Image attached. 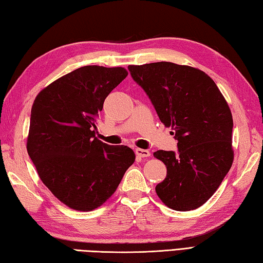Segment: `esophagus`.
I'll return each instance as SVG.
<instances>
[{
  "label": "esophagus",
  "mask_w": 263,
  "mask_h": 263,
  "mask_svg": "<svg viewBox=\"0 0 263 263\" xmlns=\"http://www.w3.org/2000/svg\"><path fill=\"white\" fill-rule=\"evenodd\" d=\"M136 155L139 156V157H149L150 153L146 149H140V148H137L136 149Z\"/></svg>",
  "instance_id": "esophagus-1"
}]
</instances>
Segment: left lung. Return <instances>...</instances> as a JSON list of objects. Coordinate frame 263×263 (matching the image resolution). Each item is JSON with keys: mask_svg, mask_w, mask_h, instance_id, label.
<instances>
[{"mask_svg": "<svg viewBox=\"0 0 263 263\" xmlns=\"http://www.w3.org/2000/svg\"><path fill=\"white\" fill-rule=\"evenodd\" d=\"M127 69L177 140V153L154 154L167 167L166 178L156 185L157 195L173 210L199 208L233 164V117L227 102L208 74L191 66L157 62Z\"/></svg>", "mask_w": 263, "mask_h": 263, "instance_id": "left-lung-1", "label": "left lung"}]
</instances>
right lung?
Listing matches in <instances>:
<instances>
[{"mask_svg":"<svg viewBox=\"0 0 263 263\" xmlns=\"http://www.w3.org/2000/svg\"><path fill=\"white\" fill-rule=\"evenodd\" d=\"M126 76L124 68L82 66L43 89L32 104L28 155L49 191L74 210L102 205L135 163L131 148L95 137L106 97Z\"/></svg>","mask_w":263,"mask_h":263,"instance_id":"obj_1","label":"right lung"}]
</instances>
